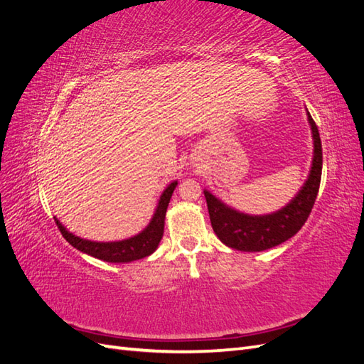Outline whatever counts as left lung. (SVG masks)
<instances>
[{"label": "left lung", "mask_w": 364, "mask_h": 364, "mask_svg": "<svg viewBox=\"0 0 364 364\" xmlns=\"http://www.w3.org/2000/svg\"><path fill=\"white\" fill-rule=\"evenodd\" d=\"M313 135V162L305 183L279 211L250 215L228 206L214 194L203 190L208 213L215 235L223 245L241 252H261L278 246L297 234L310 215L322 178V142L317 126L306 111Z\"/></svg>", "instance_id": "8db88e82"}]
</instances>
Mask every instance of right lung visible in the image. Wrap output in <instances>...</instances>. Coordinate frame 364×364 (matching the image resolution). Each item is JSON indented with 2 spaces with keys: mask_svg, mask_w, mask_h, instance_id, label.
Returning a JSON list of instances; mask_svg holds the SVG:
<instances>
[{
  "mask_svg": "<svg viewBox=\"0 0 364 364\" xmlns=\"http://www.w3.org/2000/svg\"><path fill=\"white\" fill-rule=\"evenodd\" d=\"M178 185V181L171 182L167 188L159 197L158 206L155 209V214H153L150 223L141 230L139 234L119 240V241H91L86 238H80L74 235L73 232L65 228L59 220H56V225L60 229L63 238L68 241V243L80 250L86 255H91L94 258L103 259L106 262H132L141 258H146L151 255L159 246V241L164 235V225H165V214H167V208L171 199V194Z\"/></svg>",
  "mask_w": 364,
  "mask_h": 364,
  "instance_id": "obj_1",
  "label": "right lung"
}]
</instances>
